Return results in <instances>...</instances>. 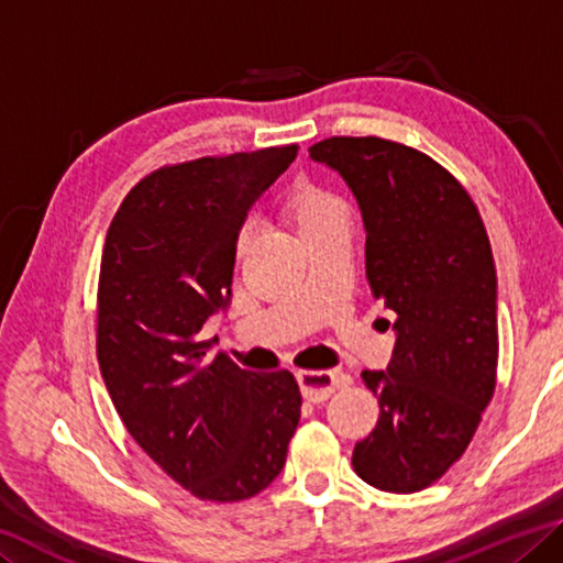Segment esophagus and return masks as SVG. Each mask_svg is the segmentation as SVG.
<instances>
[{
	"mask_svg": "<svg viewBox=\"0 0 563 563\" xmlns=\"http://www.w3.org/2000/svg\"><path fill=\"white\" fill-rule=\"evenodd\" d=\"M298 383L306 400H310V404H323V400L333 396L338 386H343L345 376H338V373L330 371H300Z\"/></svg>",
	"mask_w": 563,
	"mask_h": 563,
	"instance_id": "esophagus-1",
	"label": "esophagus"
}]
</instances>
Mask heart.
<instances>
[{
	"mask_svg": "<svg viewBox=\"0 0 563 563\" xmlns=\"http://www.w3.org/2000/svg\"><path fill=\"white\" fill-rule=\"evenodd\" d=\"M288 212L290 218L296 220L298 233L302 238L313 235L316 230L330 225V222L347 218L345 202L338 198L335 192H330L325 187L313 185V183H298L292 187L288 195ZM250 240H253V225L245 222V225L238 230V238H235L238 255H243L250 247Z\"/></svg>",
	"mask_w": 563,
	"mask_h": 563,
	"instance_id": "b5f03b06",
	"label": "heart"
}]
</instances>
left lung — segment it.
<instances>
[{
	"mask_svg": "<svg viewBox=\"0 0 563 563\" xmlns=\"http://www.w3.org/2000/svg\"><path fill=\"white\" fill-rule=\"evenodd\" d=\"M308 153L358 200L365 278L396 313L388 368L363 371L380 416L355 443L353 468L380 490L413 494L463 456L496 390V267L484 220L449 169L400 142L328 137Z\"/></svg>",
	"mask_w": 563,
	"mask_h": 563,
	"instance_id": "1",
	"label": "left lung"
}]
</instances>
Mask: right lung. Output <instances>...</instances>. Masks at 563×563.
Segmentation results:
<instances>
[{"label": "right lung", "instance_id": "obj_1", "mask_svg": "<svg viewBox=\"0 0 563 563\" xmlns=\"http://www.w3.org/2000/svg\"><path fill=\"white\" fill-rule=\"evenodd\" d=\"M298 145L165 165L132 187L107 230L97 361L132 439L202 501H243L280 474L300 421L290 371L253 373L202 325L230 302L235 238Z\"/></svg>", "mask_w": 563, "mask_h": 563}]
</instances>
